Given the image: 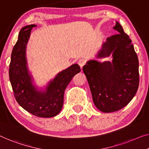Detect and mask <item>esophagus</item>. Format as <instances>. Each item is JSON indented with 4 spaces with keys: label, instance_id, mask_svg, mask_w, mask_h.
<instances>
[{
    "label": "esophagus",
    "instance_id": "esophagus-1",
    "mask_svg": "<svg viewBox=\"0 0 149 149\" xmlns=\"http://www.w3.org/2000/svg\"><path fill=\"white\" fill-rule=\"evenodd\" d=\"M77 63L79 64V65L80 66V68L81 69L82 68H83V66L86 63V59H80L78 61V62H77Z\"/></svg>",
    "mask_w": 149,
    "mask_h": 149
}]
</instances>
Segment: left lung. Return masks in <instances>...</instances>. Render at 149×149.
<instances>
[{"label": "left lung", "instance_id": "left-lung-1", "mask_svg": "<svg viewBox=\"0 0 149 149\" xmlns=\"http://www.w3.org/2000/svg\"><path fill=\"white\" fill-rule=\"evenodd\" d=\"M118 33L106 39L97 57H109L112 61H88L83 67L93 102L101 112L122 109L132 100L139 85V59L131 39L118 22L113 27Z\"/></svg>", "mask_w": 149, "mask_h": 149}]
</instances>
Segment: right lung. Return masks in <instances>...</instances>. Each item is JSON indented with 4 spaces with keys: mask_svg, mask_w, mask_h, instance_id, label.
Segmentation results:
<instances>
[{
    "mask_svg": "<svg viewBox=\"0 0 149 149\" xmlns=\"http://www.w3.org/2000/svg\"><path fill=\"white\" fill-rule=\"evenodd\" d=\"M35 25L23 27L13 49L9 65V79L15 99L20 106L34 116H55L63 104L64 92L72 77L81 70L74 64L59 72L49 83L45 90H38L33 85L26 58V47L31 31Z\"/></svg>",
    "mask_w": 149,
    "mask_h": 149,
    "instance_id": "right-lung-1",
    "label": "right lung"
}]
</instances>
